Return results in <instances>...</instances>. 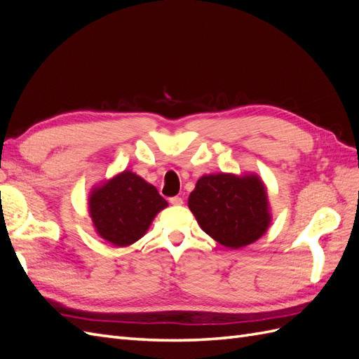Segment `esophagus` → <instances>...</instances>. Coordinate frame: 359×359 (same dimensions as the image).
<instances>
[{"instance_id": "34e87169", "label": "esophagus", "mask_w": 359, "mask_h": 359, "mask_svg": "<svg viewBox=\"0 0 359 359\" xmlns=\"http://www.w3.org/2000/svg\"><path fill=\"white\" fill-rule=\"evenodd\" d=\"M169 202H170L172 205H182V198H180V196H173V198H170V199H169Z\"/></svg>"}]
</instances>
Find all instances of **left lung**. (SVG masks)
<instances>
[{"mask_svg":"<svg viewBox=\"0 0 359 359\" xmlns=\"http://www.w3.org/2000/svg\"><path fill=\"white\" fill-rule=\"evenodd\" d=\"M189 208L205 233L229 248L255 243L271 223L265 184L255 173L203 175L190 193Z\"/></svg>","mask_w":359,"mask_h":359,"instance_id":"8db88e82","label":"left lung"}]
</instances>
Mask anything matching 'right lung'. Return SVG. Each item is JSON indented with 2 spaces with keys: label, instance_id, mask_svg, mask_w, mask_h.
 <instances>
[{
  "label": "right lung",
  "instance_id": "1",
  "mask_svg": "<svg viewBox=\"0 0 359 359\" xmlns=\"http://www.w3.org/2000/svg\"><path fill=\"white\" fill-rule=\"evenodd\" d=\"M168 206L153 184L124 170L94 187L88 208L95 232L115 247H127L145 235L154 217Z\"/></svg>",
  "mask_w": 359,
  "mask_h": 359
}]
</instances>
